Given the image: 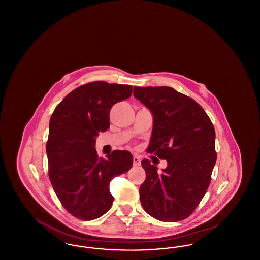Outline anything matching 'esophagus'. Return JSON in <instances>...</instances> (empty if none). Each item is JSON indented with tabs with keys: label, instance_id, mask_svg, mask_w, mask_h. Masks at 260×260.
I'll list each match as a JSON object with an SVG mask.
<instances>
[{
	"label": "esophagus",
	"instance_id": "obj_1",
	"mask_svg": "<svg viewBox=\"0 0 260 260\" xmlns=\"http://www.w3.org/2000/svg\"><path fill=\"white\" fill-rule=\"evenodd\" d=\"M133 160H134V166H135V167H137V166H140V162H141V160H140V158H139V157H137V156H134Z\"/></svg>",
	"mask_w": 260,
	"mask_h": 260
}]
</instances>
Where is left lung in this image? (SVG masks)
I'll return each instance as SVG.
<instances>
[{
    "mask_svg": "<svg viewBox=\"0 0 260 260\" xmlns=\"http://www.w3.org/2000/svg\"><path fill=\"white\" fill-rule=\"evenodd\" d=\"M134 95L153 114L147 152L168 161L161 173L148 159L141 161L146 173L141 205L158 220H183L210 186L217 158L213 124L200 104L173 87H135Z\"/></svg>",
    "mask_w": 260,
    "mask_h": 260,
    "instance_id": "obj_1",
    "label": "left lung"
}]
</instances>
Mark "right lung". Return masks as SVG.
Returning <instances> with one entry per match:
<instances>
[{
  "label": "right lung",
  "instance_id": "right-lung-1",
  "mask_svg": "<svg viewBox=\"0 0 260 260\" xmlns=\"http://www.w3.org/2000/svg\"><path fill=\"white\" fill-rule=\"evenodd\" d=\"M133 87L95 81L80 86L55 107L46 150L49 177L63 208L82 220L99 218L110 210L112 178L133 167L128 151L114 150L99 158L95 137L109 126L114 104L128 99Z\"/></svg>",
  "mask_w": 260,
  "mask_h": 260
}]
</instances>
